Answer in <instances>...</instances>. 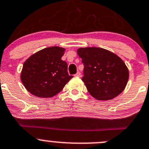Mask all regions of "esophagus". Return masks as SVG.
I'll return each instance as SVG.
<instances>
[{
  "label": "esophagus",
  "instance_id": "1",
  "mask_svg": "<svg viewBox=\"0 0 149 149\" xmlns=\"http://www.w3.org/2000/svg\"><path fill=\"white\" fill-rule=\"evenodd\" d=\"M75 76L76 77H80V76H81V74H80V72H77V74H75Z\"/></svg>",
  "mask_w": 149,
  "mask_h": 149
}]
</instances>
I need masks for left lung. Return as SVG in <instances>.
Here are the masks:
<instances>
[{
    "mask_svg": "<svg viewBox=\"0 0 149 149\" xmlns=\"http://www.w3.org/2000/svg\"><path fill=\"white\" fill-rule=\"evenodd\" d=\"M77 52L84 65L82 80L92 97L110 100L124 90L129 70L121 58L100 47H81Z\"/></svg>",
    "mask_w": 149,
    "mask_h": 149,
    "instance_id": "obj_1",
    "label": "left lung"
}]
</instances>
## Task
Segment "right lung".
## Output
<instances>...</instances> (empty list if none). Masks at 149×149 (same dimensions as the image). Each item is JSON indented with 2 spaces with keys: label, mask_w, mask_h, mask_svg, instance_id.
I'll use <instances>...</instances> for the list:
<instances>
[{
  "label": "right lung",
  "mask_w": 149,
  "mask_h": 149,
  "mask_svg": "<svg viewBox=\"0 0 149 149\" xmlns=\"http://www.w3.org/2000/svg\"><path fill=\"white\" fill-rule=\"evenodd\" d=\"M65 49L47 47L28 58L24 62L20 78L31 94L49 98L61 91L73 77L69 75L66 61L61 60Z\"/></svg>",
  "instance_id": "obj_1"
}]
</instances>
